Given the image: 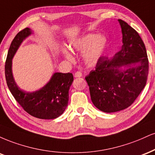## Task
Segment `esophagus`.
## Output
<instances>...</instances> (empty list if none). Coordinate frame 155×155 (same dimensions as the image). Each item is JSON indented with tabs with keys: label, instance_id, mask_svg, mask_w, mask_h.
Wrapping results in <instances>:
<instances>
[{
	"label": "esophagus",
	"instance_id": "1",
	"mask_svg": "<svg viewBox=\"0 0 155 155\" xmlns=\"http://www.w3.org/2000/svg\"><path fill=\"white\" fill-rule=\"evenodd\" d=\"M82 76V72H80V71H78L74 73V77L75 78H81Z\"/></svg>",
	"mask_w": 155,
	"mask_h": 155
}]
</instances>
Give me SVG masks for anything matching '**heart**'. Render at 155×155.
Segmentation results:
<instances>
[{"label": "heart", "instance_id": "obj_1", "mask_svg": "<svg viewBox=\"0 0 155 155\" xmlns=\"http://www.w3.org/2000/svg\"><path fill=\"white\" fill-rule=\"evenodd\" d=\"M107 40L102 35L86 34L74 40L72 43V47L74 50L83 51V59L86 63H95L102 56L106 48ZM62 53L68 60H73V56L66 48Z\"/></svg>", "mask_w": 155, "mask_h": 155}]
</instances>
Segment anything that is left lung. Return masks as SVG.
<instances>
[{"mask_svg": "<svg viewBox=\"0 0 155 155\" xmlns=\"http://www.w3.org/2000/svg\"><path fill=\"white\" fill-rule=\"evenodd\" d=\"M123 45L112 58L101 56L96 68L85 77L91 99L96 108L110 113L130 107L145 87L149 60L139 33L118 19Z\"/></svg>", "mask_w": 155, "mask_h": 155, "instance_id": "left-lung-1", "label": "left lung"}]
</instances>
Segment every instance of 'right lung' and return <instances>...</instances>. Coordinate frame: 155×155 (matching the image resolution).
<instances>
[{
    "instance_id": "right-lung-1",
    "label": "right lung",
    "mask_w": 155,
    "mask_h": 155,
    "mask_svg": "<svg viewBox=\"0 0 155 155\" xmlns=\"http://www.w3.org/2000/svg\"><path fill=\"white\" fill-rule=\"evenodd\" d=\"M32 33L27 27L18 32L11 43L5 64L6 83L14 99L27 113L39 119H55L64 112L68 104L69 90L73 81L72 73L55 72L46 85L34 92L20 89L13 78V57L22 41Z\"/></svg>"
}]
</instances>
